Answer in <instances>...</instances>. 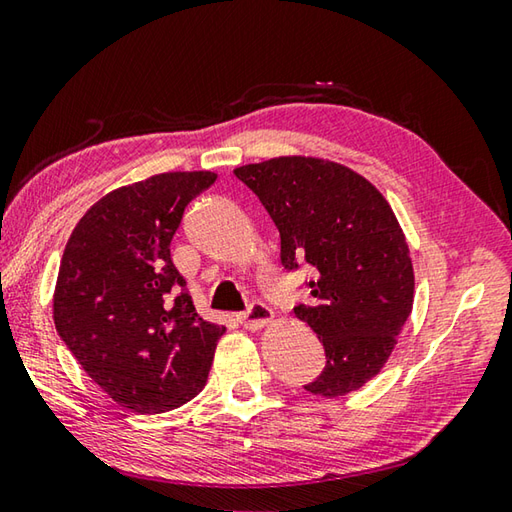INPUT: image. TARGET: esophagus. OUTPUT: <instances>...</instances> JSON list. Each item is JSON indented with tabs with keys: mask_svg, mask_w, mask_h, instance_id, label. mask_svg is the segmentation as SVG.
I'll use <instances>...</instances> for the list:
<instances>
[{
	"mask_svg": "<svg viewBox=\"0 0 512 512\" xmlns=\"http://www.w3.org/2000/svg\"><path fill=\"white\" fill-rule=\"evenodd\" d=\"M271 320H273V311L271 306H266L264 302H253L244 313H239V322L244 324L246 329H262Z\"/></svg>",
	"mask_w": 512,
	"mask_h": 512,
	"instance_id": "1",
	"label": "esophagus"
}]
</instances>
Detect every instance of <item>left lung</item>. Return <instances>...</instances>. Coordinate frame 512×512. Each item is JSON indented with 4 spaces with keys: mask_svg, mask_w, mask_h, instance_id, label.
<instances>
[{
    "mask_svg": "<svg viewBox=\"0 0 512 512\" xmlns=\"http://www.w3.org/2000/svg\"><path fill=\"white\" fill-rule=\"evenodd\" d=\"M275 221L284 271L313 268L309 304L295 315L318 333L322 374L304 389L345 396L374 378L412 313L414 268L383 194L349 167L280 156L235 170Z\"/></svg>",
    "mask_w": 512,
    "mask_h": 512,
    "instance_id": "obj_1",
    "label": "left lung"
}]
</instances>
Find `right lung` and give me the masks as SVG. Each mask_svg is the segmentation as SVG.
<instances>
[{
    "label": "right lung",
    "mask_w": 512,
    "mask_h": 512,
    "mask_svg": "<svg viewBox=\"0 0 512 512\" xmlns=\"http://www.w3.org/2000/svg\"><path fill=\"white\" fill-rule=\"evenodd\" d=\"M212 172H165L94 203L64 248L53 320L76 360L118 405L161 414L208 380L226 327L192 304L170 241Z\"/></svg>",
    "instance_id": "add662e5"
}]
</instances>
